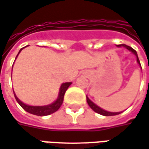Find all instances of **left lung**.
<instances>
[{
    "label": "left lung",
    "mask_w": 149,
    "mask_h": 149,
    "mask_svg": "<svg viewBox=\"0 0 149 149\" xmlns=\"http://www.w3.org/2000/svg\"><path fill=\"white\" fill-rule=\"evenodd\" d=\"M122 46H123V47H126L127 49H128L129 51L132 52L136 55V58H137V62H138V64L140 65V60H139V58H138V56H137V53H136V51L133 49L132 47H129V46L126 45V44H119V45H118V47H122ZM140 67H141V65H140ZM86 100H87V102H88V104H89V107L92 109L93 111H95L96 113H98V114H102V115H104V116H112V115H117V114H120V112H114H114H109V111H104V110H102V108H100L99 107H97V105H95V104L93 103V102H91V101H90L87 97H86Z\"/></svg>",
    "instance_id": "left-lung-1"
}]
</instances>
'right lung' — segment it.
<instances>
[{
	"label": "right lung",
	"mask_w": 149,
	"mask_h": 149,
	"mask_svg": "<svg viewBox=\"0 0 149 149\" xmlns=\"http://www.w3.org/2000/svg\"><path fill=\"white\" fill-rule=\"evenodd\" d=\"M22 50V48L19 51V52ZM19 52H18V54H19ZM18 54H17V56H18ZM71 84V82L63 83L61 85V87H60L59 96H58V98L56 99V101L55 102H53L52 104H50V105H47V106H43V107H32V106L26 105L23 102H22L17 97L14 93H13V94H14V97H15V98H16L17 102H18V104L23 108L25 111H27L28 113H31V114H35V115H38V116H45V115H49L51 114H53L54 112H56L60 109V107H61V105L63 103V101H64V93H65L66 90Z\"/></svg>",
	"instance_id": "add662e5"
}]
</instances>
